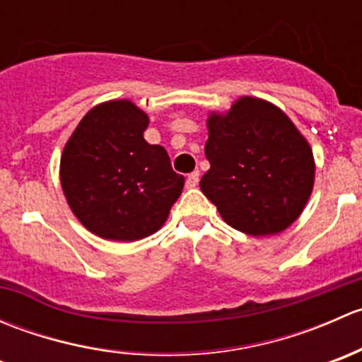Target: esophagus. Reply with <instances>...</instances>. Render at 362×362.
I'll list each match as a JSON object with an SVG mask.
<instances>
[{
	"label": "esophagus",
	"mask_w": 362,
	"mask_h": 362,
	"mask_svg": "<svg viewBox=\"0 0 362 362\" xmlns=\"http://www.w3.org/2000/svg\"><path fill=\"white\" fill-rule=\"evenodd\" d=\"M198 184H199V171H192V173L187 177V180H185V185H187L189 189H194Z\"/></svg>",
	"instance_id": "1"
}]
</instances>
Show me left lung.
<instances>
[{"label":"left lung","instance_id":"obj_1","mask_svg":"<svg viewBox=\"0 0 362 362\" xmlns=\"http://www.w3.org/2000/svg\"><path fill=\"white\" fill-rule=\"evenodd\" d=\"M199 187L231 228L276 235L299 217L312 194L313 156L289 117L273 105L242 98L208 119Z\"/></svg>","mask_w":362,"mask_h":362}]
</instances>
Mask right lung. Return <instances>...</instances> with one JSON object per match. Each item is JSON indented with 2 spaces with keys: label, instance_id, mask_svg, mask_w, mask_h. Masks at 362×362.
Here are the masks:
<instances>
[{
  "label": "right lung",
  "instance_id": "obj_1",
  "mask_svg": "<svg viewBox=\"0 0 362 362\" xmlns=\"http://www.w3.org/2000/svg\"><path fill=\"white\" fill-rule=\"evenodd\" d=\"M147 126L148 117L131 101H108L80 120L64 147V196L101 238L134 242L152 235L184 189L168 152L145 141Z\"/></svg>",
  "mask_w": 362,
  "mask_h": 362
}]
</instances>
